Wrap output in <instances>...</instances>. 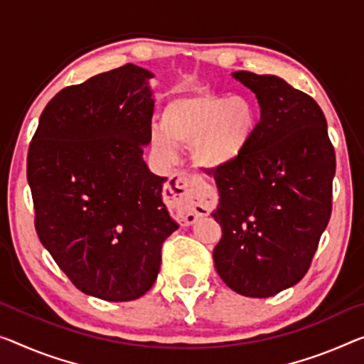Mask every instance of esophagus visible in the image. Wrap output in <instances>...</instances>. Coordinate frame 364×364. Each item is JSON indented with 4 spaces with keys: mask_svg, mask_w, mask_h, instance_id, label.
<instances>
[{
    "mask_svg": "<svg viewBox=\"0 0 364 364\" xmlns=\"http://www.w3.org/2000/svg\"><path fill=\"white\" fill-rule=\"evenodd\" d=\"M166 192L187 225L208 215L216 201L213 188L201 181V177L188 172H176L167 182Z\"/></svg>",
    "mask_w": 364,
    "mask_h": 364,
    "instance_id": "34e87169",
    "label": "esophagus"
}]
</instances>
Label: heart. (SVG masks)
Here are the masks:
<instances>
[{
  "instance_id": "b5f03b06",
  "label": "heart",
  "mask_w": 364,
  "mask_h": 364,
  "mask_svg": "<svg viewBox=\"0 0 364 364\" xmlns=\"http://www.w3.org/2000/svg\"><path fill=\"white\" fill-rule=\"evenodd\" d=\"M259 124V109L250 97L198 92L166 105L153 143L166 158L174 156V144H190L195 166L218 171L249 149Z\"/></svg>"
}]
</instances>
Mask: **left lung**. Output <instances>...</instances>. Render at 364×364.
Instances as JSON below:
<instances>
[{
    "mask_svg": "<svg viewBox=\"0 0 364 364\" xmlns=\"http://www.w3.org/2000/svg\"><path fill=\"white\" fill-rule=\"evenodd\" d=\"M255 94L260 124L236 163L213 171L223 237L218 275L234 291L268 298L303 279L332 213L335 151L322 109L272 75L236 71Z\"/></svg>",
    "mask_w": 364,
    "mask_h": 364,
    "instance_id": "obj_1",
    "label": "left lung"
}]
</instances>
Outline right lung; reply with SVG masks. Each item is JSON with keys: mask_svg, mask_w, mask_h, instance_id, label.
<instances>
[{"mask_svg": "<svg viewBox=\"0 0 364 364\" xmlns=\"http://www.w3.org/2000/svg\"><path fill=\"white\" fill-rule=\"evenodd\" d=\"M153 73L128 63L68 86L43 109L27 153L36 231L71 283L94 298L138 299L178 228L149 172Z\"/></svg>", "mask_w": 364, "mask_h": 364, "instance_id": "obj_1", "label": "right lung"}]
</instances>
